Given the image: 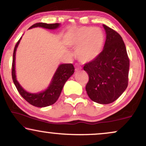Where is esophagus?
<instances>
[{"label": "esophagus", "mask_w": 146, "mask_h": 146, "mask_svg": "<svg viewBox=\"0 0 146 146\" xmlns=\"http://www.w3.org/2000/svg\"><path fill=\"white\" fill-rule=\"evenodd\" d=\"M81 69H82V68L78 64H75V70L76 71H80Z\"/></svg>", "instance_id": "34e87169"}]
</instances>
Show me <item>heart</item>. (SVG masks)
Returning <instances> with one entry per match:
<instances>
[{
	"label": "heart",
	"mask_w": 146,
	"mask_h": 146,
	"mask_svg": "<svg viewBox=\"0 0 146 146\" xmlns=\"http://www.w3.org/2000/svg\"><path fill=\"white\" fill-rule=\"evenodd\" d=\"M104 41V35L101 29L81 27L73 33L68 44L71 48L76 50L78 60L82 63H88L100 54Z\"/></svg>",
	"instance_id": "b5f03b06"
}]
</instances>
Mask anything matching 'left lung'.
Returning a JSON list of instances; mask_svg holds the SVG:
<instances>
[{
    "label": "left lung",
    "mask_w": 146,
    "mask_h": 146,
    "mask_svg": "<svg viewBox=\"0 0 146 146\" xmlns=\"http://www.w3.org/2000/svg\"><path fill=\"white\" fill-rule=\"evenodd\" d=\"M106 33L100 54L84 64L89 76L86 90L92 100L108 104L117 100L128 84L129 59L122 38L116 31L103 25Z\"/></svg>",
    "instance_id": "8db88e82"
}]
</instances>
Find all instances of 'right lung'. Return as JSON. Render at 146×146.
<instances>
[{
	"instance_id": "obj_1",
	"label": "right lung",
	"mask_w": 146,
	"mask_h": 146,
	"mask_svg": "<svg viewBox=\"0 0 146 146\" xmlns=\"http://www.w3.org/2000/svg\"><path fill=\"white\" fill-rule=\"evenodd\" d=\"M59 26L60 24L58 23L46 24L39 23L33 25L32 27L29 28V29L35 27H42L47 29L54 30L57 29ZM21 38L17 42V44L15 45L13 52V64H12V78H13V82L15 84L17 90L19 91V94L21 95V96L26 101L31 104V105L38 108L46 107L48 106L52 105L58 99L66 82L74 72V67L72 64H60L58 68L56 71L50 84L45 91L37 94L28 92L22 88L21 86L20 85V84L18 82L15 73L16 51H17L18 45L19 44Z\"/></svg>"
}]
</instances>
